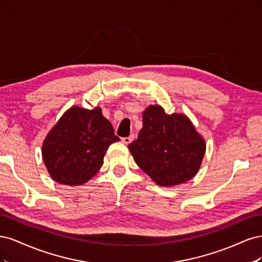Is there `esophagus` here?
<instances>
[{"label":"esophagus","mask_w":262,"mask_h":262,"mask_svg":"<svg viewBox=\"0 0 262 262\" xmlns=\"http://www.w3.org/2000/svg\"><path fill=\"white\" fill-rule=\"evenodd\" d=\"M133 139H134V136H130V137H126V138H122L121 141L123 142L124 144H129L133 141Z\"/></svg>","instance_id":"obj_1"}]
</instances>
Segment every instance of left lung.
Masks as SVG:
<instances>
[{
    "instance_id": "obj_1",
    "label": "left lung",
    "mask_w": 262,
    "mask_h": 262,
    "mask_svg": "<svg viewBox=\"0 0 262 262\" xmlns=\"http://www.w3.org/2000/svg\"><path fill=\"white\" fill-rule=\"evenodd\" d=\"M143 128L129 144L139 167L158 186L184 184L194 177L205 153L204 140L184 115L165 114L161 106L143 113Z\"/></svg>"
}]
</instances>
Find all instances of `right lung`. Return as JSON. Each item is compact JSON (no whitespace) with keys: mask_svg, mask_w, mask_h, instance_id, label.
Segmentation results:
<instances>
[{"mask_svg":"<svg viewBox=\"0 0 262 262\" xmlns=\"http://www.w3.org/2000/svg\"><path fill=\"white\" fill-rule=\"evenodd\" d=\"M117 141L119 138L100 108L73 107L46 138L42 158L59 184L82 185L98 171L109 145Z\"/></svg>","mask_w":262,"mask_h":262,"instance_id":"right-lung-1","label":"right lung"}]
</instances>
